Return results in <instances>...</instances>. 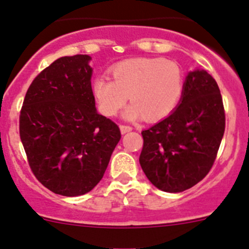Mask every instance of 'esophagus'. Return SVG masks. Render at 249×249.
Wrapping results in <instances>:
<instances>
[{
  "label": "esophagus",
  "instance_id": "34e87169",
  "mask_svg": "<svg viewBox=\"0 0 249 249\" xmlns=\"http://www.w3.org/2000/svg\"><path fill=\"white\" fill-rule=\"evenodd\" d=\"M132 130V127L130 125H120V131L122 134H126V132H130Z\"/></svg>",
  "mask_w": 249,
  "mask_h": 249
}]
</instances>
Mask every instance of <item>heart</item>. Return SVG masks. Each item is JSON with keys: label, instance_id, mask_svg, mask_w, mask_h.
Here are the masks:
<instances>
[{"label": "heart", "instance_id": "heart-1", "mask_svg": "<svg viewBox=\"0 0 249 249\" xmlns=\"http://www.w3.org/2000/svg\"><path fill=\"white\" fill-rule=\"evenodd\" d=\"M112 79L99 76L92 91L99 108L106 117H114L125 106L129 96L131 106L125 112L130 120L144 117L155 122L167 117L179 104L184 77L179 65L160 57H136L113 65Z\"/></svg>", "mask_w": 249, "mask_h": 249}]
</instances>
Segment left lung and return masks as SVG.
I'll return each mask as SVG.
<instances>
[{
    "mask_svg": "<svg viewBox=\"0 0 249 249\" xmlns=\"http://www.w3.org/2000/svg\"><path fill=\"white\" fill-rule=\"evenodd\" d=\"M224 130V105L217 82L206 71L190 72L177 108L142 131L141 167L162 192L189 189L212 169Z\"/></svg>",
    "mask_w": 249,
    "mask_h": 249,
    "instance_id": "1",
    "label": "left lung"
}]
</instances>
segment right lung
<instances>
[{"instance_id":"add662e5","label":"right lung","mask_w":249,"mask_h":249,"mask_svg":"<svg viewBox=\"0 0 249 249\" xmlns=\"http://www.w3.org/2000/svg\"><path fill=\"white\" fill-rule=\"evenodd\" d=\"M89 55L55 60L27 89L19 132L30 169L50 192L87 194L102 179L120 129L99 114Z\"/></svg>"}]
</instances>
